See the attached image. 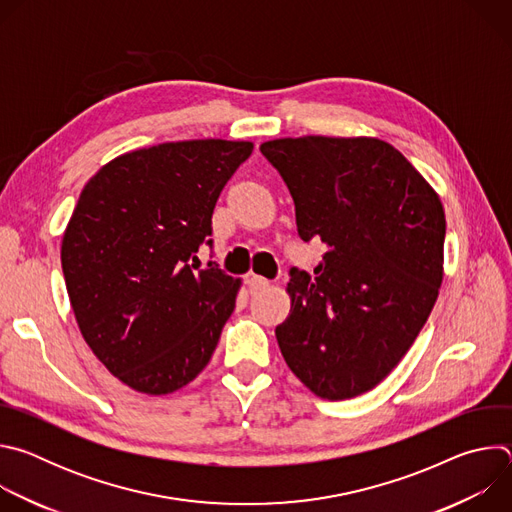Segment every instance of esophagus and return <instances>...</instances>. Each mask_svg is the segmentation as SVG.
<instances>
[{"mask_svg": "<svg viewBox=\"0 0 512 512\" xmlns=\"http://www.w3.org/2000/svg\"><path fill=\"white\" fill-rule=\"evenodd\" d=\"M247 285H249L251 291H263V289H267L271 285V281H267L261 275H253L251 273V275H247Z\"/></svg>", "mask_w": 512, "mask_h": 512, "instance_id": "1", "label": "esophagus"}]
</instances>
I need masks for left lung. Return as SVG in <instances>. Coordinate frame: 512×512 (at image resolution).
<instances>
[{
    "mask_svg": "<svg viewBox=\"0 0 512 512\" xmlns=\"http://www.w3.org/2000/svg\"><path fill=\"white\" fill-rule=\"evenodd\" d=\"M261 154L294 198L300 237L326 247L314 279L289 271L281 354L322 399L367 393L397 367L440 294L442 200L377 137H283L261 143Z\"/></svg>",
    "mask_w": 512,
    "mask_h": 512,
    "instance_id": "1",
    "label": "left lung"
}]
</instances>
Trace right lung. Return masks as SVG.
<instances>
[{"label":"right lung","instance_id":"add662e5","mask_svg":"<svg viewBox=\"0 0 512 512\" xmlns=\"http://www.w3.org/2000/svg\"><path fill=\"white\" fill-rule=\"evenodd\" d=\"M251 141L190 139L127 152L83 188L62 235L72 312L123 385L168 395L208 364L241 279L208 263L212 210Z\"/></svg>","mask_w":512,"mask_h":512}]
</instances>
